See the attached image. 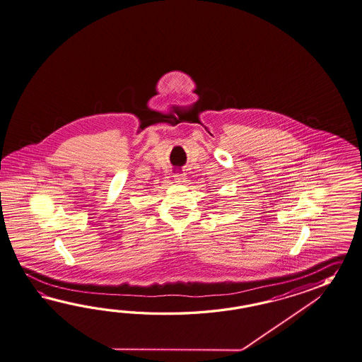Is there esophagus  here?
<instances>
[{
	"instance_id": "obj_1",
	"label": "esophagus",
	"mask_w": 362,
	"mask_h": 362,
	"mask_svg": "<svg viewBox=\"0 0 362 362\" xmlns=\"http://www.w3.org/2000/svg\"><path fill=\"white\" fill-rule=\"evenodd\" d=\"M175 180H176V182H178V184H184L185 182V177L182 176V175H176Z\"/></svg>"
}]
</instances>
